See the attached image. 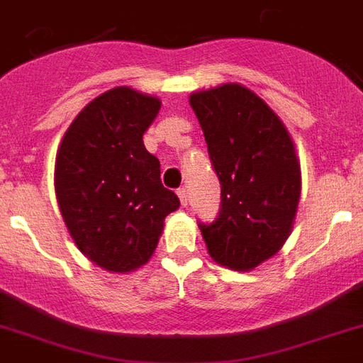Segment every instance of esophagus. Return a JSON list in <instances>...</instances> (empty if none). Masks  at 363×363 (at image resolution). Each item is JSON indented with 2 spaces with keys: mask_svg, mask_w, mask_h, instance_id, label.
<instances>
[{
  "mask_svg": "<svg viewBox=\"0 0 363 363\" xmlns=\"http://www.w3.org/2000/svg\"><path fill=\"white\" fill-rule=\"evenodd\" d=\"M176 193H178L179 202H182V206H184V208H187V191H185L184 187H179L178 191H176Z\"/></svg>",
  "mask_w": 363,
  "mask_h": 363,
  "instance_id": "obj_1",
  "label": "esophagus"
}]
</instances>
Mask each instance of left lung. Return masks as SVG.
<instances>
[{
  "label": "left lung",
  "mask_w": 363,
  "mask_h": 363,
  "mask_svg": "<svg viewBox=\"0 0 363 363\" xmlns=\"http://www.w3.org/2000/svg\"><path fill=\"white\" fill-rule=\"evenodd\" d=\"M189 104L202 125L220 182V211L200 223L209 256L252 271L282 248L301 199V164L278 115L238 83L199 91Z\"/></svg>",
  "instance_id": "1"
}]
</instances>
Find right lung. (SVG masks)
<instances>
[{"mask_svg":"<svg viewBox=\"0 0 363 363\" xmlns=\"http://www.w3.org/2000/svg\"><path fill=\"white\" fill-rule=\"evenodd\" d=\"M161 109L130 86L104 92L81 111L57 150L55 194L81 252L109 272L145 265L179 199L161 184L160 160L143 135Z\"/></svg>","mask_w":363,"mask_h":363,"instance_id":"obj_1","label":"right lung"}]
</instances>
